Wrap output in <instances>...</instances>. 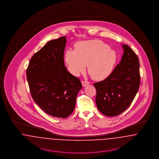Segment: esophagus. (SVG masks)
I'll list each match as a JSON object with an SVG mask.
<instances>
[{"instance_id":"esophagus-1","label":"esophagus","mask_w":159,"mask_h":159,"mask_svg":"<svg viewBox=\"0 0 159 159\" xmlns=\"http://www.w3.org/2000/svg\"><path fill=\"white\" fill-rule=\"evenodd\" d=\"M82 86H86V85H88V84H89V82H88V81H85V80H82Z\"/></svg>"}]
</instances>
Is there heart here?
Instances as JSON below:
<instances>
[{
	"label": "heart",
	"mask_w": 159,
	"mask_h": 159,
	"mask_svg": "<svg viewBox=\"0 0 159 159\" xmlns=\"http://www.w3.org/2000/svg\"><path fill=\"white\" fill-rule=\"evenodd\" d=\"M102 41H82L75 45V51L68 50L65 61L70 72L78 76L88 66L91 77L96 80L105 79L113 71L117 60L115 51Z\"/></svg>",
	"instance_id": "heart-1"
}]
</instances>
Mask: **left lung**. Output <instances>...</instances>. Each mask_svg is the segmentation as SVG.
<instances>
[{
  "mask_svg": "<svg viewBox=\"0 0 159 159\" xmlns=\"http://www.w3.org/2000/svg\"><path fill=\"white\" fill-rule=\"evenodd\" d=\"M121 61L104 80L93 84L99 111L113 117L125 111L136 96L140 85L139 62L136 53L123 45Z\"/></svg>",
  "mask_w": 159,
  "mask_h": 159,
  "instance_id": "8db88e82",
  "label": "left lung"
}]
</instances>
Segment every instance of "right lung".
Wrapping results in <instances>:
<instances>
[{
	"instance_id": "add662e5",
	"label": "right lung",
	"mask_w": 159,
	"mask_h": 159,
	"mask_svg": "<svg viewBox=\"0 0 159 159\" xmlns=\"http://www.w3.org/2000/svg\"><path fill=\"white\" fill-rule=\"evenodd\" d=\"M66 37L48 42L31 57L26 71L31 97L46 113L66 118L73 113L82 88L64 66Z\"/></svg>"
}]
</instances>
